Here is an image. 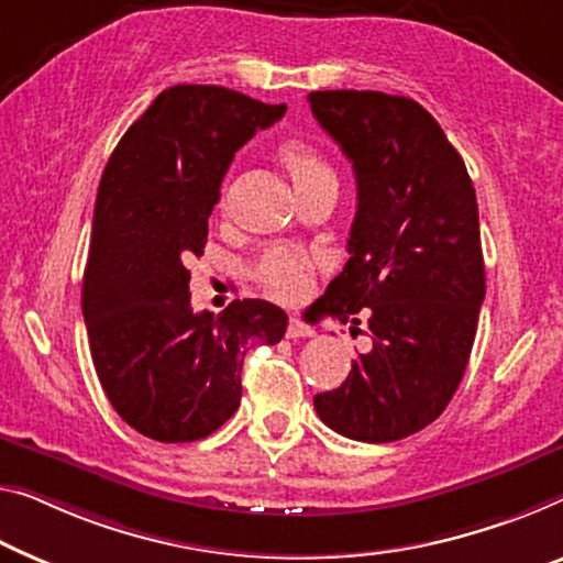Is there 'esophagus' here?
<instances>
[{"label":"esophagus","mask_w":563,"mask_h":563,"mask_svg":"<svg viewBox=\"0 0 563 563\" xmlns=\"http://www.w3.org/2000/svg\"><path fill=\"white\" fill-rule=\"evenodd\" d=\"M316 331L310 329V325H306L300 318L292 316L290 323H288V339H308V335H313Z\"/></svg>","instance_id":"obj_1"}]
</instances>
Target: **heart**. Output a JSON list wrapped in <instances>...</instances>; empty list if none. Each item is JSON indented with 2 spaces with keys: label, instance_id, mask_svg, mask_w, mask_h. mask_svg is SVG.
I'll list each match as a JSON object with an SVG mask.
<instances>
[{
  "label": "heart",
  "instance_id": "b5f03b06",
  "mask_svg": "<svg viewBox=\"0 0 563 563\" xmlns=\"http://www.w3.org/2000/svg\"><path fill=\"white\" fill-rule=\"evenodd\" d=\"M278 158L285 166V172L290 174L296 191L331 179V172L321 154L303 139L285 141L278 151ZM260 280L278 298H298L308 280L306 257L292 247H275L265 255L263 265H260Z\"/></svg>",
  "mask_w": 563,
  "mask_h": 563
}]
</instances>
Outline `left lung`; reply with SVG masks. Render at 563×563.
Returning <instances> with one entry per match:
<instances>
[{
	"label": "left lung",
	"instance_id": "left-lung-1",
	"mask_svg": "<svg viewBox=\"0 0 563 563\" xmlns=\"http://www.w3.org/2000/svg\"><path fill=\"white\" fill-rule=\"evenodd\" d=\"M310 111L356 174L349 263L323 316H366L372 349L318 417L358 442H394L434 422L463 379L485 298L477 199L465 162L412 98L316 90Z\"/></svg>",
	"mask_w": 563,
	"mask_h": 563
}]
</instances>
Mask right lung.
<instances>
[{
    "instance_id": "1",
    "label": "right lung",
    "mask_w": 563,
    "mask_h": 563,
    "mask_svg": "<svg viewBox=\"0 0 563 563\" xmlns=\"http://www.w3.org/2000/svg\"><path fill=\"white\" fill-rule=\"evenodd\" d=\"M220 86H174L123 133L98 187L82 275L90 356L125 424L156 442H195L238 412L250 343H278L288 316L260 298L191 310L189 260L205 255L209 214L234 151L280 121Z\"/></svg>"
}]
</instances>
